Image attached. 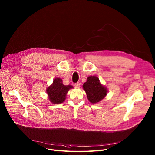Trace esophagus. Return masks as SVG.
<instances>
[{
  "label": "esophagus",
  "mask_w": 155,
  "mask_h": 155,
  "mask_svg": "<svg viewBox=\"0 0 155 155\" xmlns=\"http://www.w3.org/2000/svg\"><path fill=\"white\" fill-rule=\"evenodd\" d=\"M74 86L75 87H80V83H79V82H78V83H76V84H74Z\"/></svg>",
  "instance_id": "obj_1"
}]
</instances>
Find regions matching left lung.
<instances>
[{
  "instance_id": "1",
  "label": "left lung",
  "mask_w": 155,
  "mask_h": 155,
  "mask_svg": "<svg viewBox=\"0 0 155 155\" xmlns=\"http://www.w3.org/2000/svg\"><path fill=\"white\" fill-rule=\"evenodd\" d=\"M88 100L91 104H97L108 94L107 88L102 85L97 76H90L83 85Z\"/></svg>"
}]
</instances>
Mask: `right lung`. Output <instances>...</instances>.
Returning <instances> with one entry per match:
<instances>
[{"mask_svg":"<svg viewBox=\"0 0 155 155\" xmlns=\"http://www.w3.org/2000/svg\"><path fill=\"white\" fill-rule=\"evenodd\" d=\"M71 88H74L73 86L64 85L62 80L55 78L51 85L47 88L46 93L51 103L53 104H60L65 100L68 91Z\"/></svg>","mask_w":155,"mask_h":155,"instance_id":"obj_1","label":"right lung"}]
</instances>
